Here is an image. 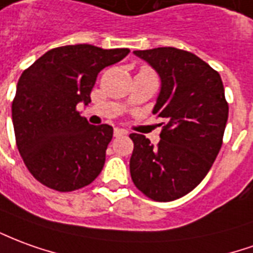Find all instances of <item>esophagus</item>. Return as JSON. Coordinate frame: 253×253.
<instances>
[{
    "label": "esophagus",
    "instance_id": "34e87169",
    "mask_svg": "<svg viewBox=\"0 0 253 253\" xmlns=\"http://www.w3.org/2000/svg\"><path fill=\"white\" fill-rule=\"evenodd\" d=\"M115 137H121V135H126L127 131L125 130V128H115Z\"/></svg>",
    "mask_w": 253,
    "mask_h": 253
}]
</instances>
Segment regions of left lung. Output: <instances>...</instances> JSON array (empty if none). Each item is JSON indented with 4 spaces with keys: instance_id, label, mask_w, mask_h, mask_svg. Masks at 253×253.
I'll list each match as a JSON object with an SVG mask.
<instances>
[{
    "instance_id": "left-lung-1",
    "label": "left lung",
    "mask_w": 253,
    "mask_h": 253,
    "mask_svg": "<svg viewBox=\"0 0 253 253\" xmlns=\"http://www.w3.org/2000/svg\"><path fill=\"white\" fill-rule=\"evenodd\" d=\"M134 54L160 77L152 112L166 123L156 146L142 134H130L131 179L152 200H176L204 179L220 151L229 116L223 84L218 72L186 50L156 47Z\"/></svg>"
}]
</instances>
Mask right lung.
I'll list each match as a JSON object with an SVG mask.
<instances>
[{"mask_svg":"<svg viewBox=\"0 0 253 253\" xmlns=\"http://www.w3.org/2000/svg\"><path fill=\"white\" fill-rule=\"evenodd\" d=\"M130 53L79 43L46 52L19 78L12 102L16 145L37 181L59 192L87 186L101 172L112 139L109 125L93 126L87 105L98 72Z\"/></svg>","mask_w":253,"mask_h":253,"instance_id":"right-lung-1","label":"right lung"}]
</instances>
